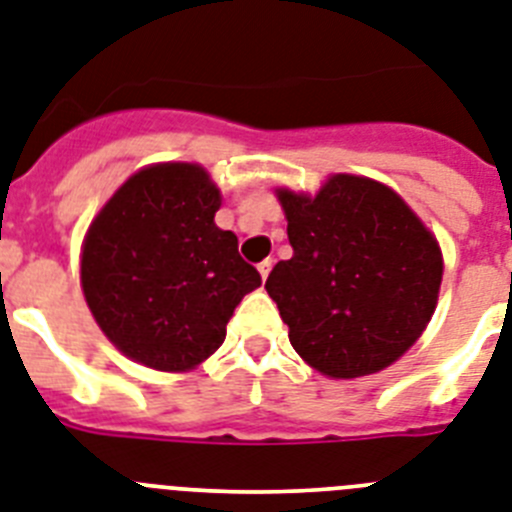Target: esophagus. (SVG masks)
I'll return each mask as SVG.
<instances>
[{
	"label": "esophagus",
	"mask_w": 512,
	"mask_h": 512,
	"mask_svg": "<svg viewBox=\"0 0 512 512\" xmlns=\"http://www.w3.org/2000/svg\"><path fill=\"white\" fill-rule=\"evenodd\" d=\"M270 268H273V260H270V257H268V260H263V263H260V265H257V270H260V276H263V281H265V278H268Z\"/></svg>",
	"instance_id": "1"
}]
</instances>
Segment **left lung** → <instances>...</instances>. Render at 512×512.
<instances>
[{
    "label": "left lung",
    "mask_w": 512,
    "mask_h": 512,
    "mask_svg": "<svg viewBox=\"0 0 512 512\" xmlns=\"http://www.w3.org/2000/svg\"><path fill=\"white\" fill-rule=\"evenodd\" d=\"M276 192L294 255L265 289L294 351L336 380L390 367L435 315L442 252L432 231L367 176L333 174L315 197Z\"/></svg>",
    "instance_id": "obj_1"
}]
</instances>
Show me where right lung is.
Segmentation results:
<instances>
[{
    "mask_svg": "<svg viewBox=\"0 0 512 512\" xmlns=\"http://www.w3.org/2000/svg\"><path fill=\"white\" fill-rule=\"evenodd\" d=\"M221 192L197 163L140 169L93 218L80 257L85 302L124 356L187 372L226 338L260 273L216 226Z\"/></svg>",
    "mask_w": 512,
    "mask_h": 512,
    "instance_id": "1",
    "label": "right lung"
}]
</instances>
